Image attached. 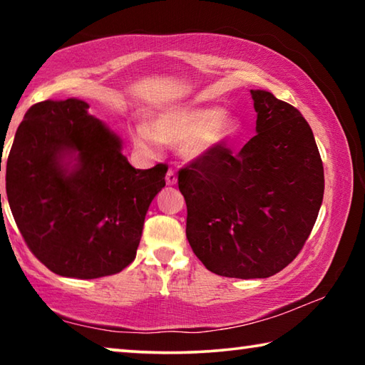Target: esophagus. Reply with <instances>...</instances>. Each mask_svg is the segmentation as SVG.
Returning a JSON list of instances; mask_svg holds the SVG:
<instances>
[{
  "label": "esophagus",
  "instance_id": "1",
  "mask_svg": "<svg viewBox=\"0 0 365 365\" xmlns=\"http://www.w3.org/2000/svg\"><path fill=\"white\" fill-rule=\"evenodd\" d=\"M165 183H168V185H175L177 183V175L172 169H169L168 174H165Z\"/></svg>",
  "mask_w": 365,
  "mask_h": 365
}]
</instances>
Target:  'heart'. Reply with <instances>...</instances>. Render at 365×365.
Segmentation results:
<instances>
[{"label": "heart", "mask_w": 365, "mask_h": 365, "mask_svg": "<svg viewBox=\"0 0 365 365\" xmlns=\"http://www.w3.org/2000/svg\"><path fill=\"white\" fill-rule=\"evenodd\" d=\"M242 130V120L230 110L214 106H180L160 110L148 125L133 128L137 148L153 151L158 143L178 146L187 160H201L230 143Z\"/></svg>", "instance_id": "heart-1"}]
</instances>
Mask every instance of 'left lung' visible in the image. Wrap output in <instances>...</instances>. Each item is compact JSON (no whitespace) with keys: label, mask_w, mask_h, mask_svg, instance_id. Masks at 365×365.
I'll use <instances>...</instances> for the list:
<instances>
[{"label":"left lung","mask_w":365,"mask_h":365,"mask_svg":"<svg viewBox=\"0 0 365 365\" xmlns=\"http://www.w3.org/2000/svg\"><path fill=\"white\" fill-rule=\"evenodd\" d=\"M256 135L238 154L222 146L178 170L187 238L207 270L267 279L299 255L324 200V165L304 117L251 90Z\"/></svg>","instance_id":"1"}]
</instances>
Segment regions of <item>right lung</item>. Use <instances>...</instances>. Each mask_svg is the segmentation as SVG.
<instances>
[{
	"label": "right lung",
	"mask_w": 365,
	"mask_h": 365,
	"mask_svg": "<svg viewBox=\"0 0 365 365\" xmlns=\"http://www.w3.org/2000/svg\"><path fill=\"white\" fill-rule=\"evenodd\" d=\"M88 108L76 98L34 104L6 163V195L29 250L54 274L83 280L133 261L168 172L132 168Z\"/></svg>",
	"instance_id": "1"
}]
</instances>
